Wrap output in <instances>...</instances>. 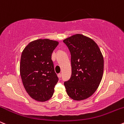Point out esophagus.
<instances>
[{
	"label": "esophagus",
	"instance_id": "esophagus-1",
	"mask_svg": "<svg viewBox=\"0 0 124 124\" xmlns=\"http://www.w3.org/2000/svg\"><path fill=\"white\" fill-rule=\"evenodd\" d=\"M57 76H58V77H59V78H61V77H62V74H59L57 75Z\"/></svg>",
	"mask_w": 124,
	"mask_h": 124
}]
</instances>
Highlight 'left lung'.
I'll return each mask as SVG.
<instances>
[{"instance_id": "obj_1", "label": "left lung", "mask_w": 124, "mask_h": 124, "mask_svg": "<svg viewBox=\"0 0 124 124\" xmlns=\"http://www.w3.org/2000/svg\"><path fill=\"white\" fill-rule=\"evenodd\" d=\"M71 53L72 74L64 82L72 99L85 100L95 92L103 78L104 59L97 43L90 38L75 34L63 40Z\"/></svg>"}]
</instances>
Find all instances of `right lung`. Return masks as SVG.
<instances>
[{"instance_id":"add662e5","label":"right lung","mask_w":124,"mask_h":124,"mask_svg":"<svg viewBox=\"0 0 124 124\" xmlns=\"http://www.w3.org/2000/svg\"><path fill=\"white\" fill-rule=\"evenodd\" d=\"M59 42L39 39L31 42L22 52L20 72L23 85L33 99L46 101L53 96L58 82L52 54Z\"/></svg>"}]
</instances>
